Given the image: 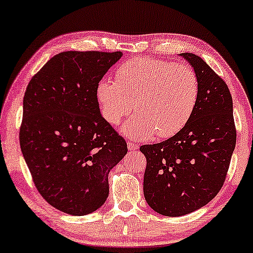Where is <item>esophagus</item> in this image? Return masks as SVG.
Segmentation results:
<instances>
[{
	"label": "esophagus",
	"instance_id": "1",
	"mask_svg": "<svg viewBox=\"0 0 253 253\" xmlns=\"http://www.w3.org/2000/svg\"><path fill=\"white\" fill-rule=\"evenodd\" d=\"M127 146H128V150L129 151H136L138 148V145L137 144H135L134 142H128V144H127Z\"/></svg>",
	"mask_w": 253,
	"mask_h": 253
}]
</instances>
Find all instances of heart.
<instances>
[{
	"label": "heart",
	"mask_w": 253,
	"mask_h": 253,
	"mask_svg": "<svg viewBox=\"0 0 253 253\" xmlns=\"http://www.w3.org/2000/svg\"><path fill=\"white\" fill-rule=\"evenodd\" d=\"M115 78L116 82H99L98 101L110 125H117L134 107L136 115L123 127L129 137H171L187 125L197 107L200 80L186 64L135 57L124 63Z\"/></svg>",
	"instance_id": "b5f03b06"
}]
</instances>
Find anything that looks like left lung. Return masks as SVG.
Here are the masks:
<instances>
[{
  "label": "left lung",
  "instance_id": "left-lung-1",
  "mask_svg": "<svg viewBox=\"0 0 253 253\" xmlns=\"http://www.w3.org/2000/svg\"><path fill=\"white\" fill-rule=\"evenodd\" d=\"M200 80L194 115L167 141L142 145L146 158L144 197L164 216H182L205 206L226 179L236 143L233 101L224 80L199 56L182 53Z\"/></svg>",
  "mask_w": 253,
  "mask_h": 253
}]
</instances>
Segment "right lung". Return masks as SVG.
Listing matches in <instances>:
<instances>
[{"label": "right lung", "mask_w": 253, "mask_h": 253, "mask_svg": "<svg viewBox=\"0 0 253 253\" xmlns=\"http://www.w3.org/2000/svg\"><path fill=\"white\" fill-rule=\"evenodd\" d=\"M122 51H64L28 84L19 131L36 189L63 213L97 211L127 143L100 114L97 86Z\"/></svg>", "instance_id": "add662e5"}]
</instances>
